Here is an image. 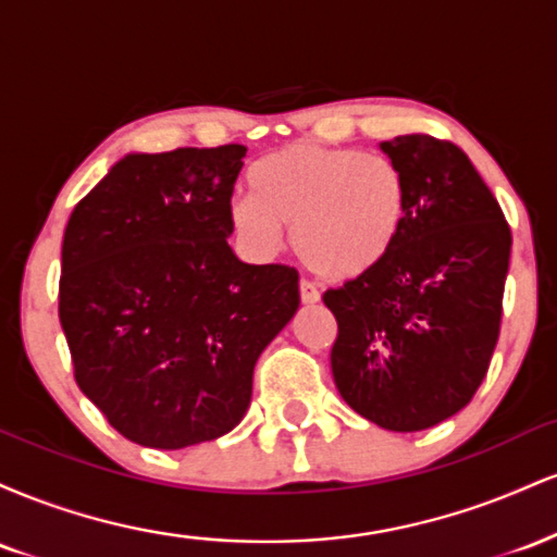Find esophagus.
Segmentation results:
<instances>
[{"instance_id":"esophagus-1","label":"esophagus","mask_w":557,"mask_h":557,"mask_svg":"<svg viewBox=\"0 0 557 557\" xmlns=\"http://www.w3.org/2000/svg\"><path fill=\"white\" fill-rule=\"evenodd\" d=\"M298 296H300V304H304V306H314V304H319V290H317L314 285L309 283V280H300Z\"/></svg>"}]
</instances>
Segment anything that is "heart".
I'll return each mask as SVG.
<instances>
[{
  "label": "heart",
  "mask_w": 557,
  "mask_h": 557,
  "mask_svg": "<svg viewBox=\"0 0 557 557\" xmlns=\"http://www.w3.org/2000/svg\"><path fill=\"white\" fill-rule=\"evenodd\" d=\"M251 193L230 201V222L248 251L272 257L293 227L298 259L332 283L380 267L408 209L406 177L393 159L314 144L259 159Z\"/></svg>",
  "instance_id": "b5f03b06"
}]
</instances>
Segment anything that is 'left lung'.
Instances as JSON below:
<instances>
[{"label": "left lung", "mask_w": 557, "mask_h": 557, "mask_svg": "<svg viewBox=\"0 0 557 557\" xmlns=\"http://www.w3.org/2000/svg\"><path fill=\"white\" fill-rule=\"evenodd\" d=\"M406 222L380 267L324 293L337 319L332 376L343 400L389 432L430 430L474 398L500 335L510 227L458 146L398 136Z\"/></svg>", "instance_id": "1"}]
</instances>
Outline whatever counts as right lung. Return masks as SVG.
<instances>
[{"label":"right lung","instance_id":"obj_1","mask_svg":"<svg viewBox=\"0 0 557 557\" xmlns=\"http://www.w3.org/2000/svg\"><path fill=\"white\" fill-rule=\"evenodd\" d=\"M246 146L127 154L70 214L60 322L75 382L131 443L240 424L261 350L298 311V272L243 264L230 198Z\"/></svg>","mask_w":557,"mask_h":557}]
</instances>
